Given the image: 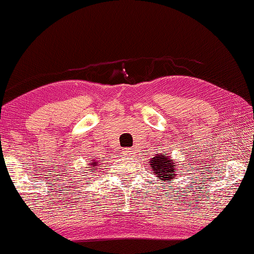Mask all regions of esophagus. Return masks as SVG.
I'll list each match as a JSON object with an SVG mask.
<instances>
[{
    "label": "esophagus",
    "mask_w": 254,
    "mask_h": 254,
    "mask_svg": "<svg viewBox=\"0 0 254 254\" xmlns=\"http://www.w3.org/2000/svg\"><path fill=\"white\" fill-rule=\"evenodd\" d=\"M122 152H123L125 156H131V155H132V151H131L130 147H125V149L122 150Z\"/></svg>",
    "instance_id": "esophagus-1"
}]
</instances>
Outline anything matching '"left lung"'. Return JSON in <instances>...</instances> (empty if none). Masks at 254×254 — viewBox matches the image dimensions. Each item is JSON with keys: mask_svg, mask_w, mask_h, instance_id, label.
<instances>
[{"mask_svg": "<svg viewBox=\"0 0 254 254\" xmlns=\"http://www.w3.org/2000/svg\"><path fill=\"white\" fill-rule=\"evenodd\" d=\"M149 165L152 169L153 175H156L163 182V184L177 177V172H176L177 163L173 162L171 156H165L159 153V155L149 160Z\"/></svg>", "mask_w": 254, "mask_h": 254, "instance_id": "left-lung-1", "label": "left lung"}]
</instances>
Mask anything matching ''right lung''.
<instances>
[{
  "label": "right lung",
  "mask_w": 254,
  "mask_h": 254,
  "mask_svg": "<svg viewBox=\"0 0 254 254\" xmlns=\"http://www.w3.org/2000/svg\"><path fill=\"white\" fill-rule=\"evenodd\" d=\"M90 165H91V169H97V166L99 165L98 164V162H95V160H94V162H92V164H90ZM95 172V171H94Z\"/></svg>",
  "instance_id": "1"
}]
</instances>
